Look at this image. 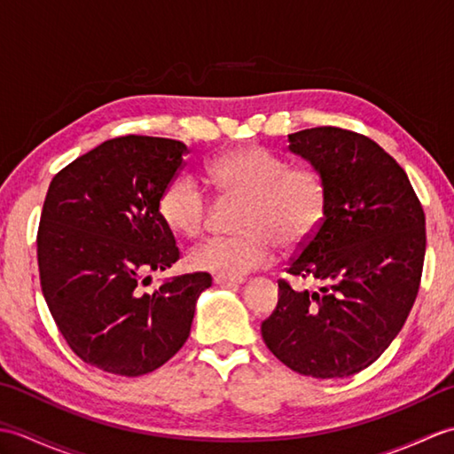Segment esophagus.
I'll list each match as a JSON object with an SVG mask.
<instances>
[{
    "mask_svg": "<svg viewBox=\"0 0 454 454\" xmlns=\"http://www.w3.org/2000/svg\"><path fill=\"white\" fill-rule=\"evenodd\" d=\"M242 283H244V278H230V277H222V275L215 277V285H218V286H238Z\"/></svg>",
    "mask_w": 454,
    "mask_h": 454,
    "instance_id": "obj_1",
    "label": "esophagus"
}]
</instances>
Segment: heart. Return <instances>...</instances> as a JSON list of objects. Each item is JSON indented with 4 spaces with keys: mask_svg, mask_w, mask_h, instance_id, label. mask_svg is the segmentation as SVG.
Segmentation results:
<instances>
[{
    "mask_svg": "<svg viewBox=\"0 0 454 454\" xmlns=\"http://www.w3.org/2000/svg\"><path fill=\"white\" fill-rule=\"evenodd\" d=\"M207 181L222 200H242L234 238H218L192 249L191 267L230 278L269 265L277 244L296 249L310 242L327 208V185L314 168L291 163L262 146H239L207 166ZM161 220L173 232L195 239L208 230L212 207L199 183L179 176L158 202Z\"/></svg>",
    "mask_w": 454,
    "mask_h": 454,
    "instance_id": "1",
    "label": "heart"
}]
</instances>
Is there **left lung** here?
<instances>
[{"instance_id": "obj_1", "label": "left lung", "mask_w": 454, "mask_h": 454, "mask_svg": "<svg viewBox=\"0 0 454 454\" xmlns=\"http://www.w3.org/2000/svg\"><path fill=\"white\" fill-rule=\"evenodd\" d=\"M288 142L324 176L327 208L286 273L320 288L294 291L281 278L262 335L294 372L343 379L379 359L406 322L426 257V215L406 171L363 134L316 127Z\"/></svg>"}]
</instances>
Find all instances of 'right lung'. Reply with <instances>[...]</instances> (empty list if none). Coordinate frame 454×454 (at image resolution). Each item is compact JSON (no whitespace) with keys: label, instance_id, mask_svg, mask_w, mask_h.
Masks as SVG:
<instances>
[{"label":"right lung","instance_id":"obj_1","mask_svg":"<svg viewBox=\"0 0 454 454\" xmlns=\"http://www.w3.org/2000/svg\"><path fill=\"white\" fill-rule=\"evenodd\" d=\"M187 153L179 140L129 134L67 163L48 187L36 234L44 301L72 351L105 372L140 376L168 363L212 285L199 271L142 293L150 271L179 259L158 202Z\"/></svg>","mask_w":454,"mask_h":454}]
</instances>
